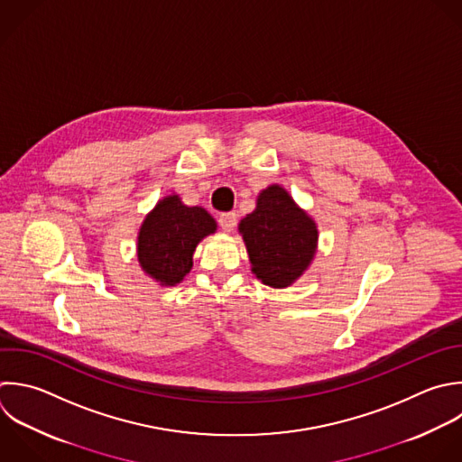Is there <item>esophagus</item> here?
Here are the masks:
<instances>
[{
    "mask_svg": "<svg viewBox=\"0 0 462 462\" xmlns=\"http://www.w3.org/2000/svg\"><path fill=\"white\" fill-rule=\"evenodd\" d=\"M236 222H238L236 213H224V215H220V218H218V224H220V227H222L226 233H231V231L236 227Z\"/></svg>",
    "mask_w": 462,
    "mask_h": 462,
    "instance_id": "esophagus-1",
    "label": "esophagus"
}]
</instances>
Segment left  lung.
<instances>
[{
    "label": "left lung",
    "instance_id": "obj_1",
    "mask_svg": "<svg viewBox=\"0 0 462 462\" xmlns=\"http://www.w3.org/2000/svg\"><path fill=\"white\" fill-rule=\"evenodd\" d=\"M253 274L273 289L292 285L318 251V224L291 193L271 184L256 197V208L238 224Z\"/></svg>",
    "mask_w": 462,
    "mask_h": 462
}]
</instances>
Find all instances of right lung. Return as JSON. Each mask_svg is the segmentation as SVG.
Here are the masks:
<instances>
[{
	"mask_svg": "<svg viewBox=\"0 0 462 462\" xmlns=\"http://www.w3.org/2000/svg\"><path fill=\"white\" fill-rule=\"evenodd\" d=\"M217 233V220L200 206H186L177 193L162 197L137 233L141 269L161 287H173L193 267L197 245Z\"/></svg>",
	"mask_w": 462,
	"mask_h": 462,
	"instance_id": "right-lung-1",
	"label": "right lung"
}]
</instances>
